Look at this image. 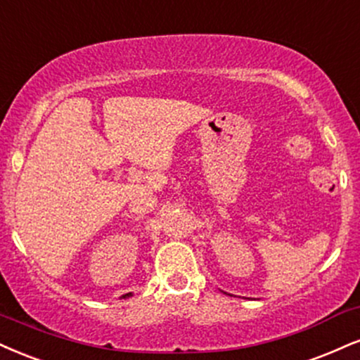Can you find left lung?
<instances>
[{"instance_id":"left-lung-1","label":"left lung","mask_w":360,"mask_h":360,"mask_svg":"<svg viewBox=\"0 0 360 360\" xmlns=\"http://www.w3.org/2000/svg\"><path fill=\"white\" fill-rule=\"evenodd\" d=\"M221 292H223V290H221ZM224 293H226V292H224ZM226 295H229V293H226Z\"/></svg>"}]
</instances>
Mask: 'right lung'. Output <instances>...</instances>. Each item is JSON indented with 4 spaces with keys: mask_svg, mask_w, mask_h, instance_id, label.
<instances>
[{
    "mask_svg": "<svg viewBox=\"0 0 360 360\" xmlns=\"http://www.w3.org/2000/svg\"><path fill=\"white\" fill-rule=\"evenodd\" d=\"M129 297H132V293H125V295H122V298H129Z\"/></svg>",
    "mask_w": 360,
    "mask_h": 360,
    "instance_id": "obj_1",
    "label": "right lung"
}]
</instances>
